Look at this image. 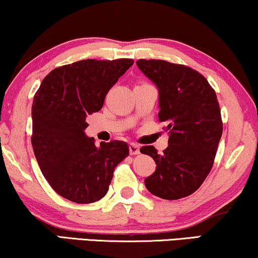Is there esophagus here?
<instances>
[{"label": "esophagus", "instance_id": "esophagus-1", "mask_svg": "<svg viewBox=\"0 0 258 258\" xmlns=\"http://www.w3.org/2000/svg\"><path fill=\"white\" fill-rule=\"evenodd\" d=\"M129 154L130 155H139L140 154V146L135 143L129 144Z\"/></svg>", "mask_w": 258, "mask_h": 258}]
</instances>
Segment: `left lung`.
Here are the masks:
<instances>
[{
    "mask_svg": "<svg viewBox=\"0 0 258 258\" xmlns=\"http://www.w3.org/2000/svg\"><path fill=\"white\" fill-rule=\"evenodd\" d=\"M136 64L158 88V118L169 132L163 154L153 146L141 148L156 163L144 184L161 199H183L200 188L213 168L223 132L216 93L186 66L162 59H139Z\"/></svg>",
    "mask_w": 258,
    "mask_h": 258,
    "instance_id": "8db88e82",
    "label": "left lung"
}]
</instances>
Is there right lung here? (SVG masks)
<instances>
[{
	"instance_id": "right-lung-1",
	"label": "right lung",
	"mask_w": 258,
	"mask_h": 258,
	"mask_svg": "<svg viewBox=\"0 0 258 258\" xmlns=\"http://www.w3.org/2000/svg\"><path fill=\"white\" fill-rule=\"evenodd\" d=\"M134 64L132 58L83 59L62 66L42 81L31 107V144L41 171L58 195L75 203L105 196L118 163L129 155L123 141L88 137L87 116L101 110L105 95Z\"/></svg>"
}]
</instances>
